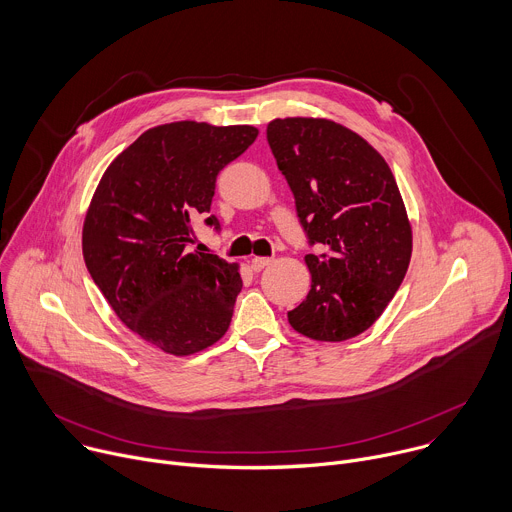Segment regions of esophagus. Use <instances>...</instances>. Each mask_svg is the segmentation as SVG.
<instances>
[{"mask_svg": "<svg viewBox=\"0 0 512 512\" xmlns=\"http://www.w3.org/2000/svg\"><path fill=\"white\" fill-rule=\"evenodd\" d=\"M271 261H273V259H269V257H253V259H251V269H253V271H261V269H265L267 265H271Z\"/></svg>", "mask_w": 512, "mask_h": 512, "instance_id": "obj_1", "label": "esophagus"}]
</instances>
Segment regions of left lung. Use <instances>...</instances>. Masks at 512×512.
<instances>
[{
    "instance_id": "left-lung-1",
    "label": "left lung",
    "mask_w": 512,
    "mask_h": 512,
    "mask_svg": "<svg viewBox=\"0 0 512 512\" xmlns=\"http://www.w3.org/2000/svg\"><path fill=\"white\" fill-rule=\"evenodd\" d=\"M267 141L302 227L328 249L304 257L312 285L287 320L318 342L354 338L381 318L411 261L413 231L395 176L367 139L324 117L273 119Z\"/></svg>"
}]
</instances>
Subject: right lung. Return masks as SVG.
Wrapping results in <instances>:
<instances>
[{"label":"right lung","instance_id":"add662e5","mask_svg":"<svg viewBox=\"0 0 512 512\" xmlns=\"http://www.w3.org/2000/svg\"><path fill=\"white\" fill-rule=\"evenodd\" d=\"M257 135L253 125H156L109 164L89 202L83 257L93 281L131 332L168 354L190 356L229 330L241 267L188 247L218 172ZM206 225L218 229L214 216Z\"/></svg>","mask_w":512,"mask_h":512}]
</instances>
